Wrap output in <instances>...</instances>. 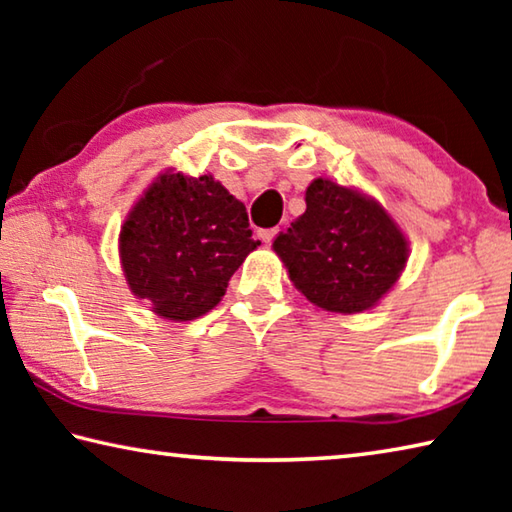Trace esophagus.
I'll use <instances>...</instances> for the list:
<instances>
[{"label":"esophagus","mask_w":512,"mask_h":512,"mask_svg":"<svg viewBox=\"0 0 512 512\" xmlns=\"http://www.w3.org/2000/svg\"><path fill=\"white\" fill-rule=\"evenodd\" d=\"M277 232H280V228H266V230H259V239H262L264 244H271V241L277 237Z\"/></svg>","instance_id":"34e87169"}]
</instances>
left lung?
I'll return each mask as SVG.
<instances>
[{
  "mask_svg": "<svg viewBox=\"0 0 512 512\" xmlns=\"http://www.w3.org/2000/svg\"><path fill=\"white\" fill-rule=\"evenodd\" d=\"M307 210L275 239L291 282L316 307L339 314L370 309L404 271L409 248L384 207L318 178Z\"/></svg>",
  "mask_w": 512,
  "mask_h": 512,
  "instance_id": "1",
  "label": "left lung"
}]
</instances>
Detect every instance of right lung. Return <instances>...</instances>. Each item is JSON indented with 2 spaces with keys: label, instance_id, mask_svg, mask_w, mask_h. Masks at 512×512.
I'll return each mask as SVG.
<instances>
[{
  "label": "right lung",
  "instance_id": "add662e5",
  "mask_svg": "<svg viewBox=\"0 0 512 512\" xmlns=\"http://www.w3.org/2000/svg\"><path fill=\"white\" fill-rule=\"evenodd\" d=\"M257 246L244 203L212 176L183 173L155 180L119 235L128 287L169 320H194L219 305Z\"/></svg>",
  "mask_w": 512,
  "mask_h": 512
}]
</instances>
